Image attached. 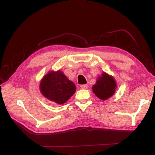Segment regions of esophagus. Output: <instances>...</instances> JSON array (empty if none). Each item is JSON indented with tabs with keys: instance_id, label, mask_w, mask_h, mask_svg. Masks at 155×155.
Here are the masks:
<instances>
[{
	"instance_id": "34e87169",
	"label": "esophagus",
	"mask_w": 155,
	"mask_h": 155,
	"mask_svg": "<svg viewBox=\"0 0 155 155\" xmlns=\"http://www.w3.org/2000/svg\"><path fill=\"white\" fill-rule=\"evenodd\" d=\"M80 87H81V89H87V84L81 85Z\"/></svg>"
}]
</instances>
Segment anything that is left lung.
Masks as SVG:
<instances>
[{
    "instance_id": "1",
    "label": "left lung",
    "mask_w": 155,
    "mask_h": 155,
    "mask_svg": "<svg viewBox=\"0 0 155 155\" xmlns=\"http://www.w3.org/2000/svg\"><path fill=\"white\" fill-rule=\"evenodd\" d=\"M116 83L113 77L105 72L97 78L96 84L92 87L93 92L100 100H106L115 92Z\"/></svg>"
}]
</instances>
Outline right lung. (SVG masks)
<instances>
[{"label":"right lung","mask_w":155,"mask_h":155,"mask_svg":"<svg viewBox=\"0 0 155 155\" xmlns=\"http://www.w3.org/2000/svg\"><path fill=\"white\" fill-rule=\"evenodd\" d=\"M43 95L58 104L66 102L75 92L76 87L62 71H50L43 77L40 84Z\"/></svg>","instance_id":"obj_1"}]
</instances>
